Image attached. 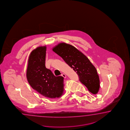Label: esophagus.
<instances>
[{
	"label": "esophagus",
	"mask_w": 130,
	"mask_h": 130,
	"mask_svg": "<svg viewBox=\"0 0 130 130\" xmlns=\"http://www.w3.org/2000/svg\"><path fill=\"white\" fill-rule=\"evenodd\" d=\"M61 76H63V77H64V78H66V75L65 74H64V73H62V74H61Z\"/></svg>",
	"instance_id": "esophagus-1"
}]
</instances>
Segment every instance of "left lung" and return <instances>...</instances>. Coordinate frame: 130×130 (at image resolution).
<instances>
[{"label":"left lung","mask_w":130,"mask_h":130,"mask_svg":"<svg viewBox=\"0 0 130 130\" xmlns=\"http://www.w3.org/2000/svg\"><path fill=\"white\" fill-rule=\"evenodd\" d=\"M53 51L73 68L79 76L80 81L89 92L96 94L99 90V77L96 69L86 56L74 46L66 43H59Z\"/></svg>","instance_id":"8db88e82"}]
</instances>
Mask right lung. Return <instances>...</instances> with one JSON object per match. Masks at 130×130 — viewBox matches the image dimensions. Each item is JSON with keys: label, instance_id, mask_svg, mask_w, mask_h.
Returning <instances> with one entry per match:
<instances>
[{"label": "right lung", "instance_id": "add662e5", "mask_svg": "<svg viewBox=\"0 0 130 130\" xmlns=\"http://www.w3.org/2000/svg\"><path fill=\"white\" fill-rule=\"evenodd\" d=\"M46 46H39L29 56L26 76L29 84L44 96L54 99L64 93V77L55 76L45 66Z\"/></svg>", "mask_w": 130, "mask_h": 130}]
</instances>
